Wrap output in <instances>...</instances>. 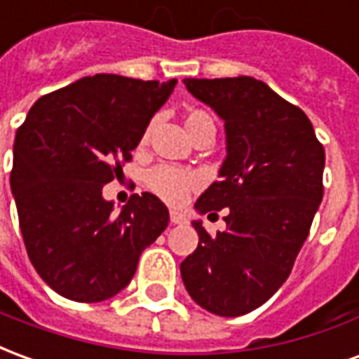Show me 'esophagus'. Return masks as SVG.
<instances>
[{
  "instance_id": "obj_1",
  "label": "esophagus",
  "mask_w": 359,
  "mask_h": 359,
  "mask_svg": "<svg viewBox=\"0 0 359 359\" xmlns=\"http://www.w3.org/2000/svg\"><path fill=\"white\" fill-rule=\"evenodd\" d=\"M169 215H171L172 225H184V223H187V217H184V215H182L180 211L171 210V213H169Z\"/></svg>"
}]
</instances>
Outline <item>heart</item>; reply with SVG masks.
I'll use <instances>...</instances> for the list:
<instances>
[{"label":"heart","instance_id":"b5f03b06","mask_svg":"<svg viewBox=\"0 0 359 359\" xmlns=\"http://www.w3.org/2000/svg\"><path fill=\"white\" fill-rule=\"evenodd\" d=\"M205 123H213V121L202 109H190L184 117L188 134H192L196 128H200ZM149 128L151 126H148L142 134V142L148 140ZM200 182H202V179L198 172L192 171V169H184V167H177V165H157L146 175V184H148L149 190L169 203L182 202L188 192H192L200 187Z\"/></svg>","mask_w":359,"mask_h":359}]
</instances>
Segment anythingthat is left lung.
<instances>
[{"label": "left lung", "instance_id": "8db88e82", "mask_svg": "<svg viewBox=\"0 0 359 359\" xmlns=\"http://www.w3.org/2000/svg\"><path fill=\"white\" fill-rule=\"evenodd\" d=\"M225 123L219 180L194 210H225L226 229L192 221L198 248L180 264L190 298L221 317L250 313L283 286L323 200L325 149L306 113L262 81L184 79Z\"/></svg>", "mask_w": 359, "mask_h": 359}]
</instances>
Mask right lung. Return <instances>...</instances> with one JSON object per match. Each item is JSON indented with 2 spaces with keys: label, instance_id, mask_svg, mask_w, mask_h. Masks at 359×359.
Returning <instances> with one entry per match:
<instances>
[{
  "label": "right lung",
  "instance_id": "add662e5",
  "mask_svg": "<svg viewBox=\"0 0 359 359\" xmlns=\"http://www.w3.org/2000/svg\"><path fill=\"white\" fill-rule=\"evenodd\" d=\"M177 79L84 76L42 95L13 144L11 192L28 257L69 300L103 302L136 273L142 250L169 225L157 196L134 194L121 213L102 196L130 161Z\"/></svg>",
  "mask_w": 359,
  "mask_h": 359
}]
</instances>
